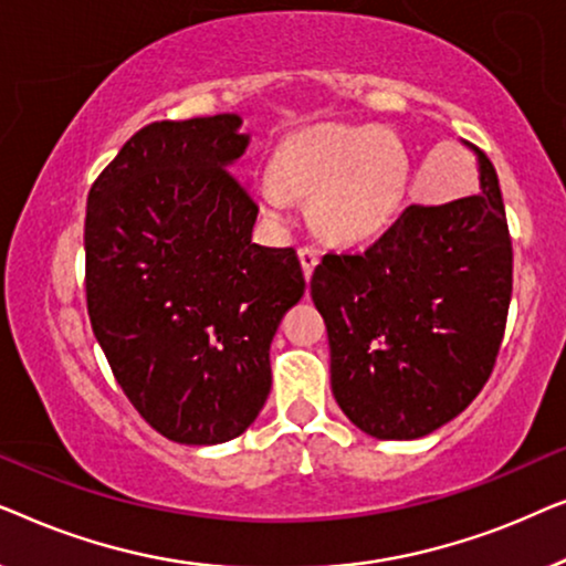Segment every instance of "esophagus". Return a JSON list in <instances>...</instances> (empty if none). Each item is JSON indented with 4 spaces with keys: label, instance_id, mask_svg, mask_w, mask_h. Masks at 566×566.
Instances as JSON below:
<instances>
[{
    "label": "esophagus",
    "instance_id": "obj_1",
    "mask_svg": "<svg viewBox=\"0 0 566 566\" xmlns=\"http://www.w3.org/2000/svg\"><path fill=\"white\" fill-rule=\"evenodd\" d=\"M298 260H301V270H304V277H306V281H312L314 268L319 265V252H316L314 247H301Z\"/></svg>",
    "mask_w": 566,
    "mask_h": 566
}]
</instances>
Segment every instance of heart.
I'll return each instance as SVG.
<instances>
[{"instance_id":"obj_1","label":"heart","mask_w":566,"mask_h":566,"mask_svg":"<svg viewBox=\"0 0 566 566\" xmlns=\"http://www.w3.org/2000/svg\"><path fill=\"white\" fill-rule=\"evenodd\" d=\"M407 154L397 134L376 126H312L285 138L273 172L258 188L260 211L273 223L291 219V198L308 200L322 239L360 247L384 237L407 196Z\"/></svg>"}]
</instances>
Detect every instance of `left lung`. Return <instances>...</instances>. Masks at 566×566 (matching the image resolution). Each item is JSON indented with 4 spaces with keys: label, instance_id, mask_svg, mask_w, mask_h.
<instances>
[{
    "label": "left lung",
    "instance_id": "obj_1",
    "mask_svg": "<svg viewBox=\"0 0 566 566\" xmlns=\"http://www.w3.org/2000/svg\"><path fill=\"white\" fill-rule=\"evenodd\" d=\"M479 192L409 206L363 254H324L312 298L327 324L332 394L355 428L415 440L467 409L497 358L513 244L492 161Z\"/></svg>",
    "mask_w": 566,
    "mask_h": 566
}]
</instances>
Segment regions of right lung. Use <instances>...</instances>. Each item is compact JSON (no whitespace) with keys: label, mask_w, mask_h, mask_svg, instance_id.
Wrapping results in <instances>:
<instances>
[{"label":"right lung","mask_w":566,"mask_h":566,"mask_svg":"<svg viewBox=\"0 0 566 566\" xmlns=\"http://www.w3.org/2000/svg\"><path fill=\"white\" fill-rule=\"evenodd\" d=\"M237 113L159 120L92 185L84 221L92 332L120 389L161 436H242L270 394V343L304 296L296 252L252 242L258 206L231 167Z\"/></svg>","instance_id":"add662e5"}]
</instances>
